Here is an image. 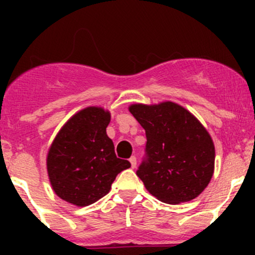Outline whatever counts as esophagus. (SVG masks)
Returning a JSON list of instances; mask_svg holds the SVG:
<instances>
[{"label": "esophagus", "mask_w": 255, "mask_h": 255, "mask_svg": "<svg viewBox=\"0 0 255 255\" xmlns=\"http://www.w3.org/2000/svg\"><path fill=\"white\" fill-rule=\"evenodd\" d=\"M129 163H130V165H132V168L134 169L135 166H137V158H135L134 155H132L129 158Z\"/></svg>", "instance_id": "esophagus-1"}]
</instances>
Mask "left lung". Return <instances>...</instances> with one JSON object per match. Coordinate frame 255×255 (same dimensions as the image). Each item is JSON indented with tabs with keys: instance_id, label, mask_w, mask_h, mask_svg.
<instances>
[{
	"instance_id": "obj_1",
	"label": "left lung",
	"mask_w": 255,
	"mask_h": 255,
	"mask_svg": "<svg viewBox=\"0 0 255 255\" xmlns=\"http://www.w3.org/2000/svg\"><path fill=\"white\" fill-rule=\"evenodd\" d=\"M145 130V158L137 170L145 189L165 204L191 201L211 181L215 145L206 128L180 105L129 106Z\"/></svg>"
}]
</instances>
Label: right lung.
Here are the masks:
<instances>
[{"label":"right lung","instance_id":"obj_1","mask_svg":"<svg viewBox=\"0 0 255 255\" xmlns=\"http://www.w3.org/2000/svg\"><path fill=\"white\" fill-rule=\"evenodd\" d=\"M111 115L102 107H86L63 126L49 148L47 169L54 192L64 201L84 207L111 190L116 176L130 163L116 156L106 133Z\"/></svg>","mask_w":255,"mask_h":255}]
</instances>
